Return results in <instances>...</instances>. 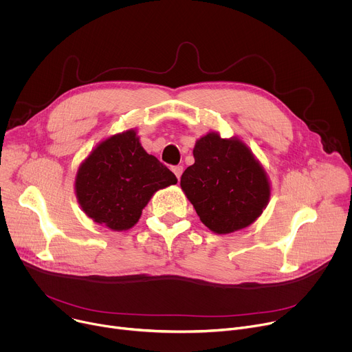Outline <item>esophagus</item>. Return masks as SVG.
<instances>
[{
    "mask_svg": "<svg viewBox=\"0 0 352 352\" xmlns=\"http://www.w3.org/2000/svg\"><path fill=\"white\" fill-rule=\"evenodd\" d=\"M171 170H173V173H174V174H175V175H177V178H178V179H179V178H181V175H182V171H184V167H182V166H174V167H173V168H171Z\"/></svg>",
    "mask_w": 352,
    "mask_h": 352,
    "instance_id": "obj_1",
    "label": "esophagus"
}]
</instances>
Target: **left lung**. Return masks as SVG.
Segmentation results:
<instances>
[{
  "mask_svg": "<svg viewBox=\"0 0 352 352\" xmlns=\"http://www.w3.org/2000/svg\"><path fill=\"white\" fill-rule=\"evenodd\" d=\"M193 157L195 163L181 177V188L206 227L228 234L262 214L270 186L263 168L241 140L208 133L196 142Z\"/></svg>",
  "mask_w": 352,
  "mask_h": 352,
  "instance_id": "1",
  "label": "left lung"
}]
</instances>
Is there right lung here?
<instances>
[{
    "mask_svg": "<svg viewBox=\"0 0 352 352\" xmlns=\"http://www.w3.org/2000/svg\"><path fill=\"white\" fill-rule=\"evenodd\" d=\"M177 177L147 155L133 131L100 143L79 167L75 188L85 213L98 224L122 231L133 227L159 189Z\"/></svg>",
    "mask_w": 352,
    "mask_h": 352,
    "instance_id": "right-lung-1",
    "label": "right lung"
}]
</instances>
